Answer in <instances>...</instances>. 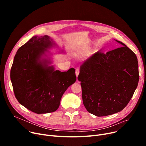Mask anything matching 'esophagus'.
Wrapping results in <instances>:
<instances>
[{"label": "esophagus", "instance_id": "esophagus-1", "mask_svg": "<svg viewBox=\"0 0 146 146\" xmlns=\"http://www.w3.org/2000/svg\"><path fill=\"white\" fill-rule=\"evenodd\" d=\"M79 73H80V70H79V68H76V76H78V75H79Z\"/></svg>", "mask_w": 146, "mask_h": 146}]
</instances>
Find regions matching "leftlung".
Instances as JSON below:
<instances>
[{
  "label": "left lung",
  "mask_w": 146,
  "mask_h": 146,
  "mask_svg": "<svg viewBox=\"0 0 146 146\" xmlns=\"http://www.w3.org/2000/svg\"><path fill=\"white\" fill-rule=\"evenodd\" d=\"M121 47L104 53L99 51L80 68L84 106L98 117L107 116L123 110L131 100L139 80L135 53L116 40Z\"/></svg>",
  "instance_id": "obj_1"
}]
</instances>
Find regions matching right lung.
Here are the masks:
<instances>
[{"label":"right lung","instance_id":"obj_1","mask_svg":"<svg viewBox=\"0 0 146 146\" xmlns=\"http://www.w3.org/2000/svg\"><path fill=\"white\" fill-rule=\"evenodd\" d=\"M55 44L47 35L33 36L18 49L11 69V80L18 101L36 113L56 111L67 89L76 80L75 70H54L41 57Z\"/></svg>","mask_w":146,"mask_h":146}]
</instances>
